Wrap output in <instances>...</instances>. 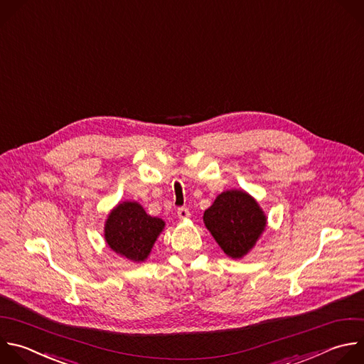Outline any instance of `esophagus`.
Instances as JSON below:
<instances>
[{
  "label": "esophagus",
  "instance_id": "34e87169",
  "mask_svg": "<svg viewBox=\"0 0 364 364\" xmlns=\"http://www.w3.org/2000/svg\"><path fill=\"white\" fill-rule=\"evenodd\" d=\"M177 215H178V218L184 220V218L190 217V211H188V208H187V207H180V208L177 210Z\"/></svg>",
  "mask_w": 364,
  "mask_h": 364
}]
</instances>
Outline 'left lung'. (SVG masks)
Wrapping results in <instances>:
<instances>
[{
    "instance_id": "8db88e82",
    "label": "left lung",
    "mask_w": 364,
    "mask_h": 364,
    "mask_svg": "<svg viewBox=\"0 0 364 364\" xmlns=\"http://www.w3.org/2000/svg\"><path fill=\"white\" fill-rule=\"evenodd\" d=\"M203 218L218 246L232 259L247 255L266 227V215L256 200L240 190L221 193Z\"/></svg>"
}]
</instances>
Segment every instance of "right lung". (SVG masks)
<instances>
[{"label":"right lung","instance_id":"right-lung-1","mask_svg":"<svg viewBox=\"0 0 364 364\" xmlns=\"http://www.w3.org/2000/svg\"><path fill=\"white\" fill-rule=\"evenodd\" d=\"M163 227L164 221L147 214L139 203L124 201L107 218L105 241L115 253L133 262H143Z\"/></svg>","mask_w":364,"mask_h":364}]
</instances>
